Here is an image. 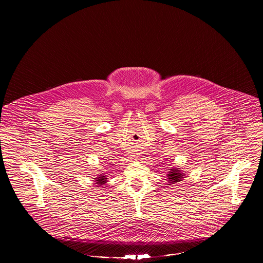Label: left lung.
I'll use <instances>...</instances> for the list:
<instances>
[{"instance_id": "left-lung-1", "label": "left lung", "mask_w": 263, "mask_h": 263, "mask_svg": "<svg viewBox=\"0 0 263 263\" xmlns=\"http://www.w3.org/2000/svg\"><path fill=\"white\" fill-rule=\"evenodd\" d=\"M170 171H171V172H170L168 175H167V180H168V181H167V182H168L167 185H172V184H174V183H176V182L182 180V178H183V176H184V174L181 173V171H180L179 168L173 167V168H171Z\"/></svg>"}]
</instances>
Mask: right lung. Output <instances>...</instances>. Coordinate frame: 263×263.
<instances>
[{
    "instance_id": "1",
    "label": "right lung",
    "mask_w": 263,
    "mask_h": 263,
    "mask_svg": "<svg viewBox=\"0 0 263 263\" xmlns=\"http://www.w3.org/2000/svg\"><path fill=\"white\" fill-rule=\"evenodd\" d=\"M95 181H96V184H98L99 186H101V185H103L107 182V176L103 175V174H100V175H99V177L95 179Z\"/></svg>"
}]
</instances>
